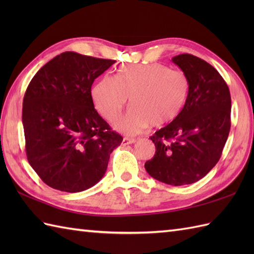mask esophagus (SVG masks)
I'll use <instances>...</instances> for the list:
<instances>
[{
	"label": "esophagus",
	"instance_id": "34e87169",
	"mask_svg": "<svg viewBox=\"0 0 254 254\" xmlns=\"http://www.w3.org/2000/svg\"><path fill=\"white\" fill-rule=\"evenodd\" d=\"M135 142H136L135 138H132V137H123L122 144H123V145H128V144H133V143H135Z\"/></svg>",
	"mask_w": 254,
	"mask_h": 254
}]
</instances>
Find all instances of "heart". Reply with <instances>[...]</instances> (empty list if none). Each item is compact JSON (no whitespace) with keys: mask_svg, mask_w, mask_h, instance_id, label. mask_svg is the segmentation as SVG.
Segmentation results:
<instances>
[{"mask_svg":"<svg viewBox=\"0 0 254 254\" xmlns=\"http://www.w3.org/2000/svg\"><path fill=\"white\" fill-rule=\"evenodd\" d=\"M190 82L179 69L160 63L122 66L116 78L102 77L91 89L94 105L108 121L119 117L130 99V109L113 123L117 130L134 135L148 127L164 126L177 118L185 106Z\"/></svg>","mask_w":254,"mask_h":254,"instance_id":"b5f03b06","label":"heart"}]
</instances>
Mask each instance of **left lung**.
Listing matches in <instances>:
<instances>
[{
  "label": "left lung",
  "instance_id": "1",
  "mask_svg": "<svg viewBox=\"0 0 254 254\" xmlns=\"http://www.w3.org/2000/svg\"><path fill=\"white\" fill-rule=\"evenodd\" d=\"M172 62L188 76L190 89L177 118L150 136L156 153L145 169L178 187L202 179L217 164L230 130L231 98L224 78L206 61L185 53Z\"/></svg>",
  "mask_w": 254,
  "mask_h": 254
}]
</instances>
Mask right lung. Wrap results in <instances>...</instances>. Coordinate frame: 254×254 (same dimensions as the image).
<instances>
[{
    "instance_id": "right-lung-1",
    "label": "right lung",
    "mask_w": 254,
    "mask_h": 254,
    "mask_svg": "<svg viewBox=\"0 0 254 254\" xmlns=\"http://www.w3.org/2000/svg\"><path fill=\"white\" fill-rule=\"evenodd\" d=\"M115 60L63 52L32 77L23 101L26 154L46 185L68 193L101 180L122 142L96 111L94 80Z\"/></svg>"
}]
</instances>
